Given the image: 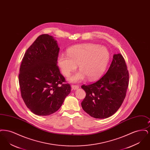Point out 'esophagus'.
Here are the masks:
<instances>
[{
    "label": "esophagus",
    "instance_id": "esophagus-1",
    "mask_svg": "<svg viewBox=\"0 0 150 150\" xmlns=\"http://www.w3.org/2000/svg\"><path fill=\"white\" fill-rule=\"evenodd\" d=\"M79 86H77V85H72V90H76L79 88Z\"/></svg>",
    "mask_w": 150,
    "mask_h": 150
}]
</instances>
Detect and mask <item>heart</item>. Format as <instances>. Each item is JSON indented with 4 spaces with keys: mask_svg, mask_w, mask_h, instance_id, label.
Returning a JSON list of instances; mask_svg holds the SVG:
<instances>
[{
    "mask_svg": "<svg viewBox=\"0 0 150 150\" xmlns=\"http://www.w3.org/2000/svg\"><path fill=\"white\" fill-rule=\"evenodd\" d=\"M110 58L107 48L95 44H84L74 46L67 50V55L61 54L58 63L62 74L68 76L76 70L80 71L71 76L72 82H80L86 77L89 80L98 78L106 69Z\"/></svg>",
    "mask_w": 150,
    "mask_h": 150,
    "instance_id": "heart-1",
    "label": "heart"
}]
</instances>
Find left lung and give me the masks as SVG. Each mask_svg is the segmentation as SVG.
<instances>
[{"instance_id": "left-lung-1", "label": "left lung", "mask_w": 150, "mask_h": 150, "mask_svg": "<svg viewBox=\"0 0 150 150\" xmlns=\"http://www.w3.org/2000/svg\"><path fill=\"white\" fill-rule=\"evenodd\" d=\"M129 72L120 53L114 54L107 72L96 82L83 85L86 97L81 102L84 111L96 119L107 118L121 106L129 84Z\"/></svg>"}]
</instances>
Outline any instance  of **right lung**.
Instances as JSON below:
<instances>
[{"label":"right lung","instance_id":"1","mask_svg":"<svg viewBox=\"0 0 150 150\" xmlns=\"http://www.w3.org/2000/svg\"><path fill=\"white\" fill-rule=\"evenodd\" d=\"M59 48L48 34L39 36L25 52L18 74L22 98L34 114L57 111L71 92L57 66Z\"/></svg>","mask_w":150,"mask_h":150}]
</instances>
